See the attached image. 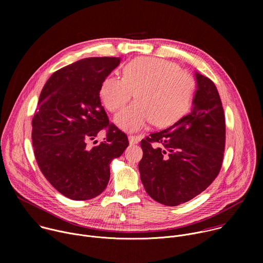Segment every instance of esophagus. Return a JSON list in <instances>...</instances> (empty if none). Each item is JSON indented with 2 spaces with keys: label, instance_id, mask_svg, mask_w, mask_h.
Returning a JSON list of instances; mask_svg holds the SVG:
<instances>
[{
  "label": "esophagus",
  "instance_id": "1",
  "mask_svg": "<svg viewBox=\"0 0 263 263\" xmlns=\"http://www.w3.org/2000/svg\"><path fill=\"white\" fill-rule=\"evenodd\" d=\"M140 140V138L138 136H135V135H129V142L131 144H136L138 143Z\"/></svg>",
  "mask_w": 263,
  "mask_h": 263
}]
</instances>
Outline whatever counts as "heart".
Here are the masks:
<instances>
[{"mask_svg":"<svg viewBox=\"0 0 263 263\" xmlns=\"http://www.w3.org/2000/svg\"><path fill=\"white\" fill-rule=\"evenodd\" d=\"M196 80L190 72L168 60L138 57L129 61L123 78L106 77L100 87V99L110 112H118L132 99L135 102L116 118L117 125L127 132H136L148 123L166 127L190 111Z\"/></svg>","mask_w":263,"mask_h":263,"instance_id":"1","label":"heart"}]
</instances>
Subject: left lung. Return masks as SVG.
Returning <instances> with one entry per match:
<instances>
[{"label": "left lung", "instance_id": "8db88e82", "mask_svg": "<svg viewBox=\"0 0 263 263\" xmlns=\"http://www.w3.org/2000/svg\"><path fill=\"white\" fill-rule=\"evenodd\" d=\"M197 90L189 115L141 140L138 164L147 195L166 206L194 199L214 181L223 159L226 124L214 83L196 72Z\"/></svg>", "mask_w": 263, "mask_h": 263}]
</instances>
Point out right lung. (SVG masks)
<instances>
[{"label": "right lung", "instance_id": "1", "mask_svg": "<svg viewBox=\"0 0 263 263\" xmlns=\"http://www.w3.org/2000/svg\"><path fill=\"white\" fill-rule=\"evenodd\" d=\"M120 62L119 57L79 60L55 71L41 92L32 120L35 159L46 179L68 199L84 201L102 194L111 160L129 145L127 135L109 123L99 93ZM102 129L105 141L89 148L87 143Z\"/></svg>", "mask_w": 263, "mask_h": 263}]
</instances>
